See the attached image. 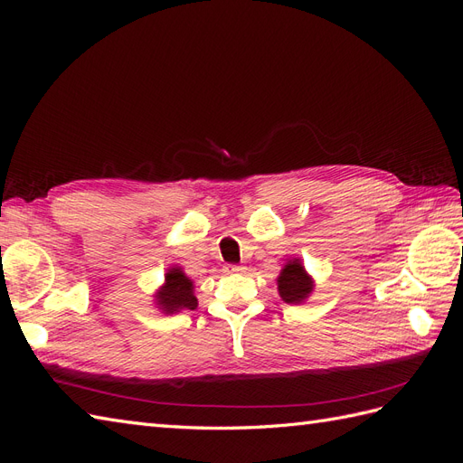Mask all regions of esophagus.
Masks as SVG:
<instances>
[{"label":"esophagus","instance_id":"obj_1","mask_svg":"<svg viewBox=\"0 0 463 463\" xmlns=\"http://www.w3.org/2000/svg\"><path fill=\"white\" fill-rule=\"evenodd\" d=\"M226 270L228 274H233V272H243L245 270V266H240V264H226Z\"/></svg>","mask_w":463,"mask_h":463}]
</instances>
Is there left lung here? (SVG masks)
Listing matches in <instances>:
<instances>
[{"label":"left lung","instance_id":"left-lung-1","mask_svg":"<svg viewBox=\"0 0 463 463\" xmlns=\"http://www.w3.org/2000/svg\"><path fill=\"white\" fill-rule=\"evenodd\" d=\"M278 282V293L286 303L301 305L311 298L315 289L313 276L305 270L301 259H288L284 269L279 270V276L276 278Z\"/></svg>","mask_w":463,"mask_h":463}]
</instances>
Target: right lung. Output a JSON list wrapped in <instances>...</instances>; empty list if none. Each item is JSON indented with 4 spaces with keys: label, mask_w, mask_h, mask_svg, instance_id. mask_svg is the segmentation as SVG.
<instances>
[{
    "label": "right lung",
    "mask_w": 463,
    "mask_h": 463,
    "mask_svg": "<svg viewBox=\"0 0 463 463\" xmlns=\"http://www.w3.org/2000/svg\"><path fill=\"white\" fill-rule=\"evenodd\" d=\"M152 298L156 309L164 315H175L185 309H194L199 305L194 298V282L177 264L167 269L164 284L154 291Z\"/></svg>",
    "instance_id": "right-lung-1"
}]
</instances>
